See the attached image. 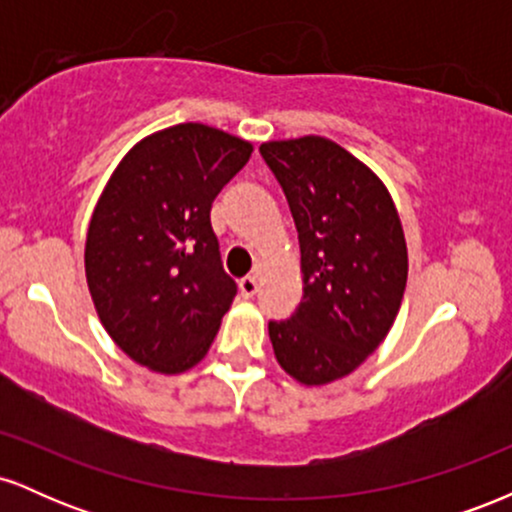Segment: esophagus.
<instances>
[{
  "label": "esophagus",
  "instance_id": "1",
  "mask_svg": "<svg viewBox=\"0 0 512 512\" xmlns=\"http://www.w3.org/2000/svg\"><path fill=\"white\" fill-rule=\"evenodd\" d=\"M240 296L243 298H252L257 293V276H245V279H240Z\"/></svg>",
  "mask_w": 512,
  "mask_h": 512
}]
</instances>
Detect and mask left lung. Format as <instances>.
Masks as SVG:
<instances>
[{"label": "left lung", "mask_w": 512, "mask_h": 512, "mask_svg": "<svg viewBox=\"0 0 512 512\" xmlns=\"http://www.w3.org/2000/svg\"><path fill=\"white\" fill-rule=\"evenodd\" d=\"M260 154L289 202L303 298L269 320L276 361L303 385L344 378L378 349L407 286V243L373 170L325 137L267 142Z\"/></svg>", "instance_id": "left-lung-1"}]
</instances>
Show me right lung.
I'll return each mask as SVG.
<instances>
[{
    "mask_svg": "<svg viewBox=\"0 0 512 512\" xmlns=\"http://www.w3.org/2000/svg\"><path fill=\"white\" fill-rule=\"evenodd\" d=\"M252 144L185 122L134 146L105 185L86 236L98 317L129 358L182 373L204 358L238 284L223 272L211 202Z\"/></svg>",
    "mask_w": 512,
    "mask_h": 512,
    "instance_id": "add662e5",
    "label": "right lung"
}]
</instances>
